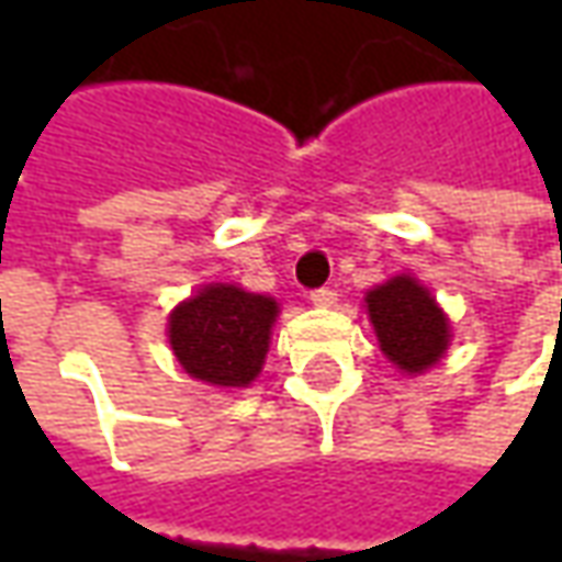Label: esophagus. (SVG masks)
<instances>
[{"label": "esophagus", "instance_id": "esophagus-1", "mask_svg": "<svg viewBox=\"0 0 562 562\" xmlns=\"http://www.w3.org/2000/svg\"><path fill=\"white\" fill-rule=\"evenodd\" d=\"M310 301L316 306H334L337 304V292L328 289V285H325V289H313V292H310Z\"/></svg>", "mask_w": 562, "mask_h": 562}]
</instances>
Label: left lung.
Returning <instances> with one entry per match:
<instances>
[{"mask_svg": "<svg viewBox=\"0 0 562 562\" xmlns=\"http://www.w3.org/2000/svg\"><path fill=\"white\" fill-rule=\"evenodd\" d=\"M367 313L379 346L403 373L434 367L448 346V322L430 292L413 277H394L367 292Z\"/></svg>", "mask_w": 562, "mask_h": 562, "instance_id": "1", "label": "left lung"}]
</instances>
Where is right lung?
<instances>
[{"label":"right lung","mask_w":562,"mask_h":562,"mask_svg":"<svg viewBox=\"0 0 562 562\" xmlns=\"http://www.w3.org/2000/svg\"><path fill=\"white\" fill-rule=\"evenodd\" d=\"M277 313L273 297L237 285H207L171 313V349L189 376L246 389L265 364Z\"/></svg>","instance_id":"add662e5"}]
</instances>
